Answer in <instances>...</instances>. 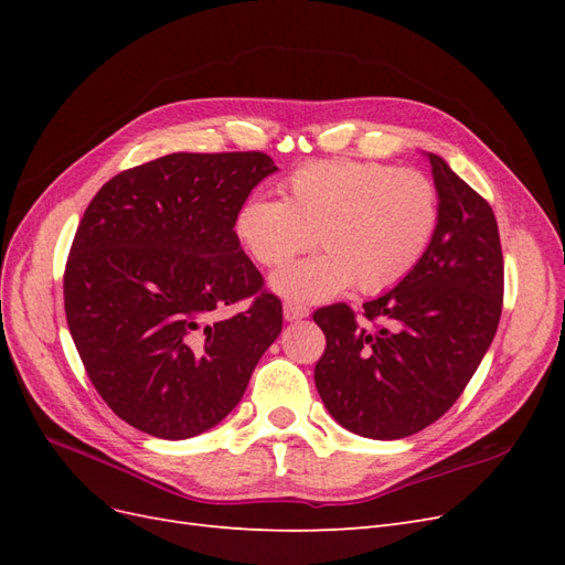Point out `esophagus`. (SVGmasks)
Listing matches in <instances>:
<instances>
[{"label": "esophagus", "instance_id": "obj_1", "mask_svg": "<svg viewBox=\"0 0 565 565\" xmlns=\"http://www.w3.org/2000/svg\"><path fill=\"white\" fill-rule=\"evenodd\" d=\"M282 316H285L287 322H295V320H301V318L309 316V309H306L303 303H297V301H285Z\"/></svg>", "mask_w": 565, "mask_h": 565}]
</instances>
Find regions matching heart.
I'll return each instance as SVG.
<instances>
[{
    "label": "heart",
    "instance_id": "heart-1",
    "mask_svg": "<svg viewBox=\"0 0 565 565\" xmlns=\"http://www.w3.org/2000/svg\"><path fill=\"white\" fill-rule=\"evenodd\" d=\"M282 200L252 193L235 235L256 264L276 268L316 243L324 249L278 270L270 285L297 301H328L355 282L377 295L405 280L440 221L436 183L417 169L367 160L306 162L280 185Z\"/></svg>",
    "mask_w": 565,
    "mask_h": 565
}]
</instances>
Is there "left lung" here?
Listing matches in <instances>:
<instances>
[{
	"instance_id": "left-lung-1",
	"label": "left lung",
	"mask_w": 565,
	"mask_h": 565,
	"mask_svg": "<svg viewBox=\"0 0 565 565\" xmlns=\"http://www.w3.org/2000/svg\"><path fill=\"white\" fill-rule=\"evenodd\" d=\"M426 158L440 221L424 259L363 303L367 322H358L347 303L313 313L328 339L316 363L320 398L344 429L374 440L413 436L446 415L502 316L504 262L490 204L446 160Z\"/></svg>"
}]
</instances>
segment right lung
I'll return each instance as SVG.
<instances>
[{
  "label": "right lung",
  "instance_id": "add662e5",
  "mask_svg": "<svg viewBox=\"0 0 565 565\" xmlns=\"http://www.w3.org/2000/svg\"><path fill=\"white\" fill-rule=\"evenodd\" d=\"M266 152H172L113 177L65 264V318L92 384L134 429H212L282 330V303L241 249L235 214L276 172ZM249 300L245 312L220 309Z\"/></svg>",
  "mask_w": 565,
  "mask_h": 565
}]
</instances>
